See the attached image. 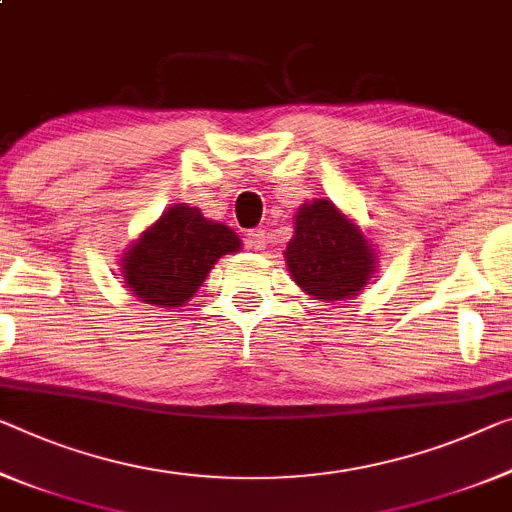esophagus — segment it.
<instances>
[{
  "instance_id": "34e87169",
  "label": "esophagus",
  "mask_w": 512,
  "mask_h": 512,
  "mask_svg": "<svg viewBox=\"0 0 512 512\" xmlns=\"http://www.w3.org/2000/svg\"><path fill=\"white\" fill-rule=\"evenodd\" d=\"M247 245L251 249H263L265 247V231L263 229L247 231Z\"/></svg>"
}]
</instances>
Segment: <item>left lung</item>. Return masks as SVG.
Wrapping results in <instances>:
<instances>
[{
    "label": "left lung",
    "instance_id": "1",
    "mask_svg": "<svg viewBox=\"0 0 512 512\" xmlns=\"http://www.w3.org/2000/svg\"><path fill=\"white\" fill-rule=\"evenodd\" d=\"M283 258L297 286L322 302L357 295L377 263L359 226L327 199L304 203L295 212V235Z\"/></svg>",
    "mask_w": 512,
    "mask_h": 512
}]
</instances>
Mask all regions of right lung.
<instances>
[{"label": "right lung", "mask_w": 512, "mask_h": 512, "mask_svg": "<svg viewBox=\"0 0 512 512\" xmlns=\"http://www.w3.org/2000/svg\"><path fill=\"white\" fill-rule=\"evenodd\" d=\"M240 247L229 226L206 219L199 208L176 203L125 251L121 272L141 302L180 306L206 281L217 258Z\"/></svg>", "instance_id": "1"}]
</instances>
